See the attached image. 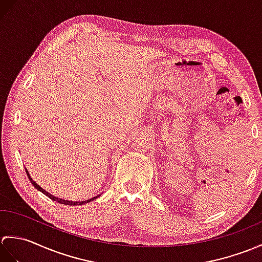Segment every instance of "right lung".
Segmentation results:
<instances>
[{"mask_svg": "<svg viewBox=\"0 0 262 262\" xmlns=\"http://www.w3.org/2000/svg\"><path fill=\"white\" fill-rule=\"evenodd\" d=\"M26 172H27V174H28V178H29V180H30V182L32 183V186L35 187L37 190H39V191H41L43 194H46V196L48 197V198H51V199H53V200H55V202H57V203H59V204H64V205H70V206H79V205H83V204H86V203H89V202H91V200H93V199H96L97 197H93V198H91V199H88V200H85V202H70V200H65V199H60V198H57V197H55V196H53V194H51V193H48L47 191H45L43 190V189L41 188V187H39L37 183L33 181L32 179H31V177L29 176V173H28V171L26 170Z\"/></svg>", "mask_w": 262, "mask_h": 262, "instance_id": "obj_1", "label": "right lung"}]
</instances>
